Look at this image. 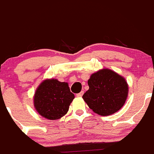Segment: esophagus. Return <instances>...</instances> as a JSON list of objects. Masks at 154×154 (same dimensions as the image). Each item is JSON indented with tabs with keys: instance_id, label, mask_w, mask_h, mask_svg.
Wrapping results in <instances>:
<instances>
[{
	"instance_id": "1",
	"label": "esophagus",
	"mask_w": 154,
	"mask_h": 154,
	"mask_svg": "<svg viewBox=\"0 0 154 154\" xmlns=\"http://www.w3.org/2000/svg\"><path fill=\"white\" fill-rule=\"evenodd\" d=\"M83 91H81V92L77 94V97H82L83 96Z\"/></svg>"
}]
</instances>
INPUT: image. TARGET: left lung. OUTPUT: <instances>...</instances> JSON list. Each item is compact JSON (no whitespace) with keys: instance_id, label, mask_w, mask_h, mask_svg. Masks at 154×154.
I'll return each instance as SVG.
<instances>
[{"instance_id":"obj_1","label":"left lung","mask_w":154,"mask_h":154,"mask_svg":"<svg viewBox=\"0 0 154 154\" xmlns=\"http://www.w3.org/2000/svg\"><path fill=\"white\" fill-rule=\"evenodd\" d=\"M89 89L83 98L89 107L101 116L118 111L126 102L128 84L123 77L109 69L92 74L88 80Z\"/></svg>"}]
</instances>
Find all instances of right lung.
<instances>
[{
    "mask_svg": "<svg viewBox=\"0 0 154 154\" xmlns=\"http://www.w3.org/2000/svg\"><path fill=\"white\" fill-rule=\"evenodd\" d=\"M74 98L68 84L56 79L46 80L36 90L34 104L36 110L48 120H57L66 114Z\"/></svg>",
    "mask_w": 154,
    "mask_h": 154,
    "instance_id": "obj_1",
    "label": "right lung"
}]
</instances>
